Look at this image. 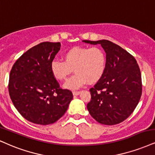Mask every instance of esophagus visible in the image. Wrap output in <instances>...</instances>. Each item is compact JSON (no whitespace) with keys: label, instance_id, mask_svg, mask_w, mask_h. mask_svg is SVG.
<instances>
[{"label":"esophagus","instance_id":"obj_1","mask_svg":"<svg viewBox=\"0 0 155 155\" xmlns=\"http://www.w3.org/2000/svg\"><path fill=\"white\" fill-rule=\"evenodd\" d=\"M80 93H81V91H73V92H72V94L74 95H78Z\"/></svg>","mask_w":155,"mask_h":155}]
</instances>
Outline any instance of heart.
<instances>
[{
    "label": "heart",
    "mask_w": 155,
    "mask_h": 155,
    "mask_svg": "<svg viewBox=\"0 0 155 155\" xmlns=\"http://www.w3.org/2000/svg\"><path fill=\"white\" fill-rule=\"evenodd\" d=\"M64 62L53 60L50 70L55 79L65 81L72 70L74 74L64 87L77 89L85 83H97L104 75L106 68V56L104 51L98 47H74L62 55Z\"/></svg>",
    "instance_id": "obj_1"
}]
</instances>
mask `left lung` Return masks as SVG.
<instances>
[{
  "label": "left lung",
  "instance_id": "obj_1",
  "mask_svg": "<svg viewBox=\"0 0 155 155\" xmlns=\"http://www.w3.org/2000/svg\"><path fill=\"white\" fill-rule=\"evenodd\" d=\"M83 41L99 44L106 54L104 75L90 89L91 99L87 105V110L100 124L121 123L132 114L142 95V76L137 60L127 51L108 40Z\"/></svg>",
  "mask_w": 155,
  "mask_h": 155
}]
</instances>
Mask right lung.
Listing matches in <instances>:
<instances>
[{"instance_id": "right-lung-1", "label": "right lung", "mask_w": 155, "mask_h": 155, "mask_svg": "<svg viewBox=\"0 0 155 155\" xmlns=\"http://www.w3.org/2000/svg\"><path fill=\"white\" fill-rule=\"evenodd\" d=\"M60 42H41L28 49L14 63L8 91L17 110L28 121L40 125L56 122L65 114L73 95L60 87L51 74V62Z\"/></svg>"}]
</instances>
